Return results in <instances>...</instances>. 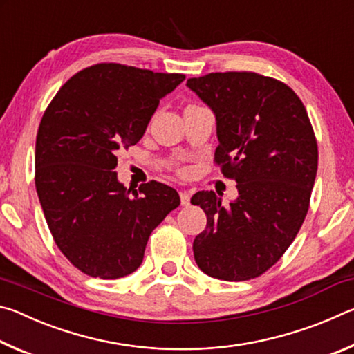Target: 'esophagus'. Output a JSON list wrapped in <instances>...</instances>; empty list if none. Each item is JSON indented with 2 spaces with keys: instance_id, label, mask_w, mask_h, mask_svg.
Wrapping results in <instances>:
<instances>
[{
  "instance_id": "34e87169",
  "label": "esophagus",
  "mask_w": 354,
  "mask_h": 354,
  "mask_svg": "<svg viewBox=\"0 0 354 354\" xmlns=\"http://www.w3.org/2000/svg\"><path fill=\"white\" fill-rule=\"evenodd\" d=\"M179 198H181V205H183V206H189V205H190V195H189V192H185V190L179 192Z\"/></svg>"
}]
</instances>
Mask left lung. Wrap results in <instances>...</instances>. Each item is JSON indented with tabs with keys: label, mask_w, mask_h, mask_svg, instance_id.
<instances>
[{
	"label": "left lung",
	"mask_w": 354,
	"mask_h": 354,
	"mask_svg": "<svg viewBox=\"0 0 354 354\" xmlns=\"http://www.w3.org/2000/svg\"><path fill=\"white\" fill-rule=\"evenodd\" d=\"M187 87L214 112V160L239 192L230 206L212 190L192 196L207 217L194 241L195 262L217 279L257 278L281 259L308 214L319 164L313 124L289 86L253 71L190 77Z\"/></svg>",
	"instance_id": "obj_1"
}]
</instances>
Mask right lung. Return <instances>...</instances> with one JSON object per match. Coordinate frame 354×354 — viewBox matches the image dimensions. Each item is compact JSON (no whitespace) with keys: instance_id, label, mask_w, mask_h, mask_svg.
Returning <instances> with one entry per match:
<instances>
[{"instance_id":"right-lung-1","label":"right lung","mask_w":354,"mask_h":354,"mask_svg":"<svg viewBox=\"0 0 354 354\" xmlns=\"http://www.w3.org/2000/svg\"><path fill=\"white\" fill-rule=\"evenodd\" d=\"M185 80L122 64L81 70L59 88L35 139V189L62 254L82 273L117 279L136 272L148 237L179 206L158 181L118 183L117 153L145 134L160 98Z\"/></svg>"}]
</instances>
